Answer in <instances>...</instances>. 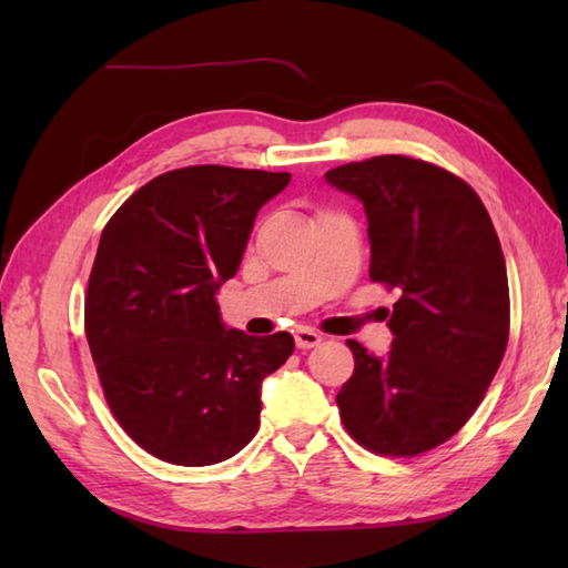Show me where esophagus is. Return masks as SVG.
<instances>
[{
    "label": "esophagus",
    "mask_w": 568,
    "mask_h": 568,
    "mask_svg": "<svg viewBox=\"0 0 568 568\" xmlns=\"http://www.w3.org/2000/svg\"><path fill=\"white\" fill-rule=\"evenodd\" d=\"M295 344H297V348H315L322 344V336L315 329L300 327V329H295Z\"/></svg>",
    "instance_id": "obj_1"
}]
</instances>
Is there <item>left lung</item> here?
Returning a JSON list of instances; mask_svg holds the SVG:
<instances>
[{
	"label": "left lung",
	"instance_id": "obj_1",
	"mask_svg": "<svg viewBox=\"0 0 568 568\" xmlns=\"http://www.w3.org/2000/svg\"><path fill=\"white\" fill-rule=\"evenodd\" d=\"M324 180L364 204L371 281L395 287L390 352L348 339L356 368L336 405L366 449L415 456L462 429L508 346V271L484 202L462 178L407 155L334 168Z\"/></svg>",
	"mask_w": 568,
	"mask_h": 568
}]
</instances>
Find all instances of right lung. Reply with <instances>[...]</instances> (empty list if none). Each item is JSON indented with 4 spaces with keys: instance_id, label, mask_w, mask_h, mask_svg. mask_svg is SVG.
Here are the masks:
<instances>
[{
    "instance_id": "obj_1",
    "label": "right lung",
    "mask_w": 568,
    "mask_h": 568,
    "mask_svg": "<svg viewBox=\"0 0 568 568\" xmlns=\"http://www.w3.org/2000/svg\"><path fill=\"white\" fill-rule=\"evenodd\" d=\"M291 173L190 165L136 190L104 226L84 334L119 425L149 454L210 466L258 432L261 385L293 354L287 332L222 322L253 222Z\"/></svg>"
}]
</instances>
